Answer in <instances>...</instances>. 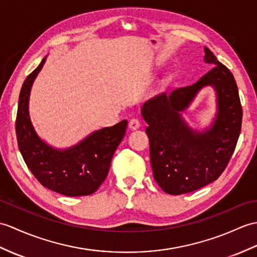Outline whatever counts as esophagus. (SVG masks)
Wrapping results in <instances>:
<instances>
[{
  "mask_svg": "<svg viewBox=\"0 0 257 257\" xmlns=\"http://www.w3.org/2000/svg\"><path fill=\"white\" fill-rule=\"evenodd\" d=\"M139 127H140V121L138 120V119H136V118L130 119V121H129V128L130 129L136 130V129H138Z\"/></svg>",
  "mask_w": 257,
  "mask_h": 257,
  "instance_id": "esophagus-1",
  "label": "esophagus"
}]
</instances>
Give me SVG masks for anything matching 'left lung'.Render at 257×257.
Returning a JSON list of instances; mask_svg holds the SVG:
<instances>
[{
    "label": "left lung",
    "mask_w": 257,
    "mask_h": 257,
    "mask_svg": "<svg viewBox=\"0 0 257 257\" xmlns=\"http://www.w3.org/2000/svg\"><path fill=\"white\" fill-rule=\"evenodd\" d=\"M211 70L193 85L162 93L141 108L150 140L153 177L170 195L194 192L216 181L234 152L242 124V106L231 71L205 47ZM212 86L217 94V115L204 132L188 127L179 114L200 89Z\"/></svg>",
    "instance_id": "obj_1"
}]
</instances>
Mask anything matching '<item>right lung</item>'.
I'll list each match as a JSON object with an SVG mask.
<instances>
[{
	"instance_id": "obj_1",
	"label": "right lung",
	"mask_w": 257,
	"mask_h": 257,
	"mask_svg": "<svg viewBox=\"0 0 257 257\" xmlns=\"http://www.w3.org/2000/svg\"><path fill=\"white\" fill-rule=\"evenodd\" d=\"M45 61L46 57L26 77L21 89L15 124L19 149L27 168L46 188L70 197L91 195L107 177L128 121L124 119L112 127L94 131L65 150L47 145L36 134L28 110L32 85Z\"/></svg>"
}]
</instances>
